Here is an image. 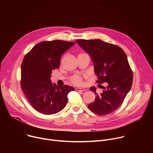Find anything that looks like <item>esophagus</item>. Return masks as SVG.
<instances>
[{
    "mask_svg": "<svg viewBox=\"0 0 153 153\" xmlns=\"http://www.w3.org/2000/svg\"><path fill=\"white\" fill-rule=\"evenodd\" d=\"M76 91H85V89L83 88H80V87H76Z\"/></svg>",
    "mask_w": 153,
    "mask_h": 153,
    "instance_id": "obj_1",
    "label": "esophagus"
}]
</instances>
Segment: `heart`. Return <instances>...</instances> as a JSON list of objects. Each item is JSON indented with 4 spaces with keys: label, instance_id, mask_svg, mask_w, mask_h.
Masks as SVG:
<instances>
[{
    "label": "heart",
    "instance_id": "obj_1",
    "mask_svg": "<svg viewBox=\"0 0 153 153\" xmlns=\"http://www.w3.org/2000/svg\"><path fill=\"white\" fill-rule=\"evenodd\" d=\"M71 82H72L73 83L77 85V84H80V83L81 80H82V79H81V77H80L79 76L76 75V76H73V77L71 79Z\"/></svg>",
    "mask_w": 153,
    "mask_h": 153
}]
</instances>
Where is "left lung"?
Listing matches in <instances>:
<instances>
[{"label":"left lung","mask_w":153,"mask_h":153,"mask_svg":"<svg viewBox=\"0 0 153 153\" xmlns=\"http://www.w3.org/2000/svg\"><path fill=\"white\" fill-rule=\"evenodd\" d=\"M76 42L91 56L97 82L108 83L100 94L95 86L91 87L96 99L88 108L99 116L114 112L123 103L133 83V72L125 53L119 47L100 39H79Z\"/></svg>","instance_id":"1"}]
</instances>
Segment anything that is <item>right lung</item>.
Returning <instances> with one entry per match:
<instances>
[{
  "instance_id": "right-lung-1",
  "label": "right lung",
  "mask_w": 153,
  "mask_h": 153,
  "mask_svg": "<svg viewBox=\"0 0 153 153\" xmlns=\"http://www.w3.org/2000/svg\"><path fill=\"white\" fill-rule=\"evenodd\" d=\"M74 44L60 40L43 41L24 57L21 65V87L37 111L50 115L66 106L68 94L74 88L67 85H53L50 77L52 71L59 68L62 55Z\"/></svg>"
}]
</instances>
